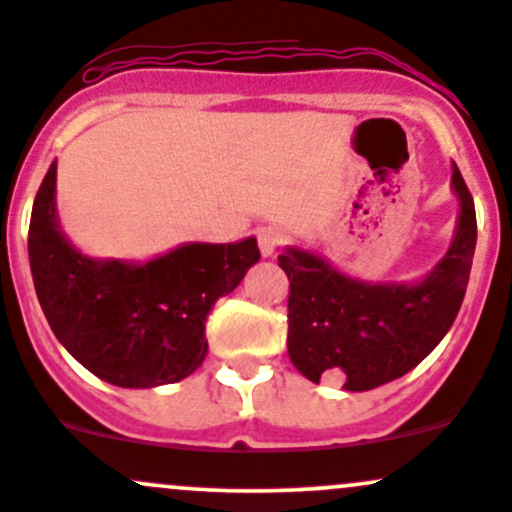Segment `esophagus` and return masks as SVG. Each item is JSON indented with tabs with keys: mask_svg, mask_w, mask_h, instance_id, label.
Wrapping results in <instances>:
<instances>
[{
	"mask_svg": "<svg viewBox=\"0 0 512 512\" xmlns=\"http://www.w3.org/2000/svg\"><path fill=\"white\" fill-rule=\"evenodd\" d=\"M282 242H285V235L277 227H262V230H257V245H260L262 257L275 255Z\"/></svg>",
	"mask_w": 512,
	"mask_h": 512,
	"instance_id": "34e87169",
	"label": "esophagus"
}]
</instances>
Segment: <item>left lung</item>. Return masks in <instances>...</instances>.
Wrapping results in <instances>:
<instances>
[{"label":"left lung","mask_w":512,"mask_h":512,"mask_svg":"<svg viewBox=\"0 0 512 512\" xmlns=\"http://www.w3.org/2000/svg\"><path fill=\"white\" fill-rule=\"evenodd\" d=\"M451 180L461 203L456 235L421 282L371 285L297 247L277 257L289 280L287 352L299 374L369 391L414 369L446 337L466 297L478 235L476 205L456 163Z\"/></svg>","instance_id":"1"}]
</instances>
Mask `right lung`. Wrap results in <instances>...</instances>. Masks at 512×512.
<instances>
[{
    "label": "right lung",
    "instance_id": "right-lung-1",
    "mask_svg": "<svg viewBox=\"0 0 512 512\" xmlns=\"http://www.w3.org/2000/svg\"><path fill=\"white\" fill-rule=\"evenodd\" d=\"M257 260L255 237L188 242L143 265L81 255L56 218V163L29 223V265L51 332L91 374L123 389L193 374L208 354V312Z\"/></svg>",
    "mask_w": 512,
    "mask_h": 512
}]
</instances>
